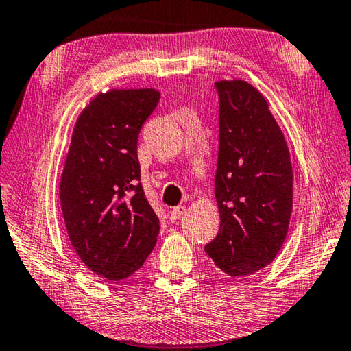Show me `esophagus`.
Wrapping results in <instances>:
<instances>
[{
  "label": "esophagus",
  "instance_id": "obj_1",
  "mask_svg": "<svg viewBox=\"0 0 351 351\" xmlns=\"http://www.w3.org/2000/svg\"><path fill=\"white\" fill-rule=\"evenodd\" d=\"M185 214V206H176L171 210V220H179Z\"/></svg>",
  "mask_w": 351,
  "mask_h": 351
}]
</instances>
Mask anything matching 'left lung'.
Here are the masks:
<instances>
[{
	"instance_id": "left-lung-1",
	"label": "left lung",
	"mask_w": 351,
	"mask_h": 351,
	"mask_svg": "<svg viewBox=\"0 0 351 351\" xmlns=\"http://www.w3.org/2000/svg\"><path fill=\"white\" fill-rule=\"evenodd\" d=\"M219 94L216 200L219 234L205 245L214 265L247 278L274 261L293 210L290 151L259 90L243 80L214 83Z\"/></svg>"
}]
</instances>
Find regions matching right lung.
Returning <instances> with one entry per match:
<instances>
[{
    "label": "right lung",
    "instance_id": "right-lung-1",
    "mask_svg": "<svg viewBox=\"0 0 351 351\" xmlns=\"http://www.w3.org/2000/svg\"><path fill=\"white\" fill-rule=\"evenodd\" d=\"M160 100L156 89H110L80 114L60 182L77 256L108 280L126 279L156 247L158 217L140 183L137 140Z\"/></svg>",
    "mask_w": 351,
    "mask_h": 351
}]
</instances>
